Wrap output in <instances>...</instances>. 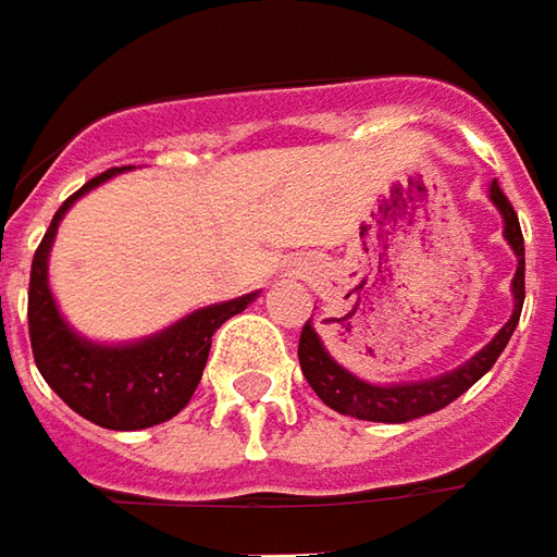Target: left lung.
Returning a JSON list of instances; mask_svg holds the SVG:
<instances>
[{"instance_id": "obj_1", "label": "left lung", "mask_w": 557, "mask_h": 557, "mask_svg": "<svg viewBox=\"0 0 557 557\" xmlns=\"http://www.w3.org/2000/svg\"><path fill=\"white\" fill-rule=\"evenodd\" d=\"M491 201L506 220V238H509L515 257H518V270H515L512 278V319L503 324L499 334L481 349L479 356L469 358L462 368L435 376V380L401 383V386H374V383H364L356 374H349L346 368H339L337 361L324 352L322 339L312 331V324L306 322L304 331H300V346H297L300 371L327 408L346 413V417H356V420H371V423H408V420L447 408L454 398H460L462 392L475 386L481 376L494 368V361L506 349L512 331L518 327L521 306H524V235H521V223H518L512 201L506 199V193L499 189L496 181L491 183Z\"/></svg>"}]
</instances>
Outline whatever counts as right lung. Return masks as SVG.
<instances>
[{
	"label": "right lung",
	"mask_w": 557,
	"mask_h": 557,
	"mask_svg": "<svg viewBox=\"0 0 557 557\" xmlns=\"http://www.w3.org/2000/svg\"><path fill=\"white\" fill-rule=\"evenodd\" d=\"M115 171L119 168L97 174L95 181L85 183L58 208L48 233L33 253L26 322L33 358L45 383L78 417L103 429L131 432L159 426L189 405L205 371L214 331L226 319H233L235 312H242L257 294H245L230 304L205 306L183 322L171 324L162 334L131 346H97L73 334L48 290V251L66 208L91 186L113 177Z\"/></svg>",
	"instance_id": "obj_1"
}]
</instances>
